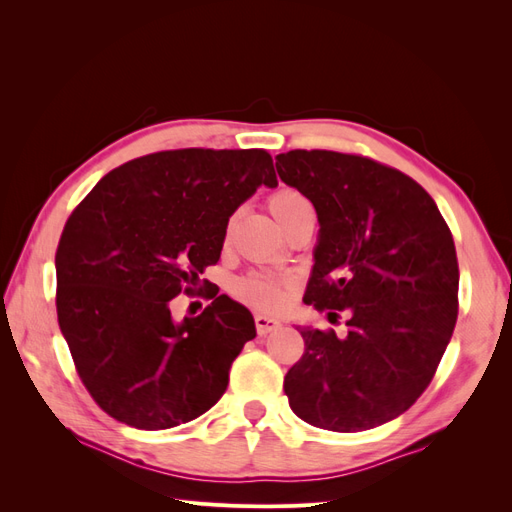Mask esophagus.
Here are the masks:
<instances>
[{
	"instance_id": "obj_1",
	"label": "esophagus",
	"mask_w": 512,
	"mask_h": 512,
	"mask_svg": "<svg viewBox=\"0 0 512 512\" xmlns=\"http://www.w3.org/2000/svg\"><path fill=\"white\" fill-rule=\"evenodd\" d=\"M256 331H258V335H267V333H271V331H275V329H280L282 327V322L277 320L275 316H267V314H256Z\"/></svg>"
}]
</instances>
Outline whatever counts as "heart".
I'll list each match as a JSON object with an SVG mask.
<instances>
[{
  "instance_id": "1",
  "label": "heart",
  "mask_w": 512,
  "mask_h": 512,
  "mask_svg": "<svg viewBox=\"0 0 512 512\" xmlns=\"http://www.w3.org/2000/svg\"><path fill=\"white\" fill-rule=\"evenodd\" d=\"M303 200V196L294 190H280L275 192L269 198V211L273 213V218L280 222L282 215L294 205ZM235 292L239 294V299L245 303H252L256 307H275L280 305L284 299V280L269 273H256L250 277H243V280L237 282Z\"/></svg>"
}]
</instances>
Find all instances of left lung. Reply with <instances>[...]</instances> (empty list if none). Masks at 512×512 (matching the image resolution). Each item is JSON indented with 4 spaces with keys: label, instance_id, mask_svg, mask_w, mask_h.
Returning a JSON list of instances; mask_svg holds the SVG:
<instances>
[{
    "label": "left lung",
    "instance_id": "1",
    "mask_svg": "<svg viewBox=\"0 0 512 512\" xmlns=\"http://www.w3.org/2000/svg\"><path fill=\"white\" fill-rule=\"evenodd\" d=\"M275 168L320 224L303 301L348 314L346 337L297 324L305 352L284 378L288 404L329 431L389 423L427 389L453 337L451 230L421 185L374 160L294 149Z\"/></svg>",
    "mask_w": 512,
    "mask_h": 512
}]
</instances>
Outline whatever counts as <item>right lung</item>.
<instances>
[{
    "instance_id": "add662e5",
    "label": "right lung",
    "mask_w": 512,
    "mask_h": 512,
    "mask_svg": "<svg viewBox=\"0 0 512 512\" xmlns=\"http://www.w3.org/2000/svg\"><path fill=\"white\" fill-rule=\"evenodd\" d=\"M277 188L265 149H177L121 164L72 211L55 254L57 318L76 371L119 423L158 431L215 406L256 324L226 294L175 320L170 301L220 260L230 215Z\"/></svg>"
}]
</instances>
